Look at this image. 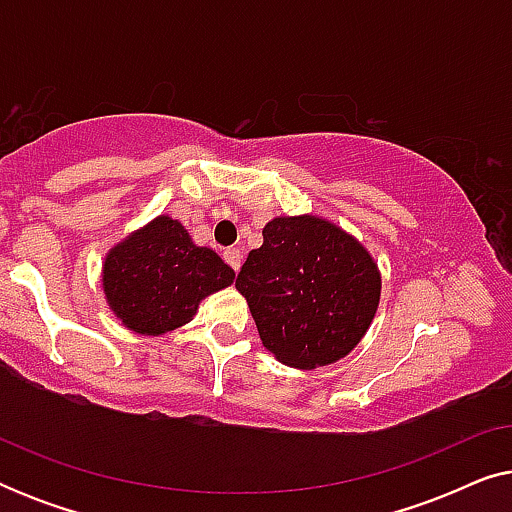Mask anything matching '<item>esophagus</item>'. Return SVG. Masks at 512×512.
<instances>
[{
  "mask_svg": "<svg viewBox=\"0 0 512 512\" xmlns=\"http://www.w3.org/2000/svg\"><path fill=\"white\" fill-rule=\"evenodd\" d=\"M223 258H226V263L233 268L235 272L242 268V251L240 249H226L223 251Z\"/></svg>",
  "mask_w": 512,
  "mask_h": 512,
  "instance_id": "obj_1",
  "label": "esophagus"
}]
</instances>
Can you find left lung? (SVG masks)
<instances>
[{"instance_id":"obj_1","label":"left lung","mask_w":512,"mask_h":512,"mask_svg":"<svg viewBox=\"0 0 512 512\" xmlns=\"http://www.w3.org/2000/svg\"><path fill=\"white\" fill-rule=\"evenodd\" d=\"M235 289L263 347L284 366L314 370L363 340L380 307L382 275L370 251L324 216H275Z\"/></svg>"}]
</instances>
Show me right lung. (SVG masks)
Masks as SVG:
<instances>
[{
  "label": "right lung",
  "mask_w": 512,
  "mask_h": 512,
  "mask_svg": "<svg viewBox=\"0 0 512 512\" xmlns=\"http://www.w3.org/2000/svg\"><path fill=\"white\" fill-rule=\"evenodd\" d=\"M233 282L235 270L167 214L132 230L102 261L109 310L128 331L153 338L188 324L202 300Z\"/></svg>",
  "instance_id": "right-lung-1"
}]
</instances>
